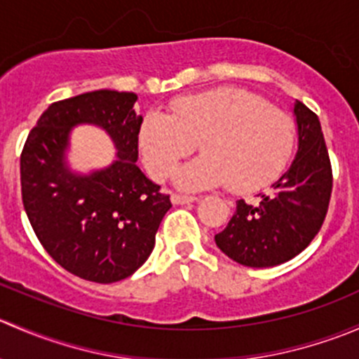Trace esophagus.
Returning <instances> with one entry per match:
<instances>
[{"label": "esophagus", "mask_w": 359, "mask_h": 359, "mask_svg": "<svg viewBox=\"0 0 359 359\" xmlns=\"http://www.w3.org/2000/svg\"><path fill=\"white\" fill-rule=\"evenodd\" d=\"M196 200H198L196 196H184V194H173L172 196L173 205H186V203H193Z\"/></svg>", "instance_id": "esophagus-1"}]
</instances>
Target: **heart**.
Listing matches in <instances>:
<instances>
[{"mask_svg":"<svg viewBox=\"0 0 359 359\" xmlns=\"http://www.w3.org/2000/svg\"><path fill=\"white\" fill-rule=\"evenodd\" d=\"M295 123L248 90L220 86L173 100L170 114L149 111L139 128V147L154 179L173 172L196 144L201 156L180 166L177 186L187 191L226 186L253 193L287 168Z\"/></svg>","mask_w":359,"mask_h":359,"instance_id":"heart-1","label":"heart"}]
</instances>
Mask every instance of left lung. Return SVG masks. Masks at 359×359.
I'll use <instances>...</instances> for the list:
<instances>
[{
	"label": "left lung",
	"mask_w": 359,
	"mask_h": 359,
	"mask_svg": "<svg viewBox=\"0 0 359 359\" xmlns=\"http://www.w3.org/2000/svg\"><path fill=\"white\" fill-rule=\"evenodd\" d=\"M297 153L290 168L260 203L236 201L217 247L247 267H273L299 255L323 226L332 194V166L318 116L293 102Z\"/></svg>",
	"instance_id": "8db88e82"
}]
</instances>
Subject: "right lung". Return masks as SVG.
Instances as JSON below:
<instances>
[{
    "mask_svg": "<svg viewBox=\"0 0 359 359\" xmlns=\"http://www.w3.org/2000/svg\"><path fill=\"white\" fill-rule=\"evenodd\" d=\"M132 92L95 90L50 104L20 156L27 219L57 264L95 283L132 276L154 248L170 196L137 166L142 116ZM92 124L110 135L115 159L104 169L70 166V132Z\"/></svg>",
    "mask_w": 359,
    "mask_h": 359,
    "instance_id": "1",
    "label": "right lung"
}]
</instances>
